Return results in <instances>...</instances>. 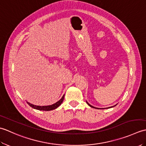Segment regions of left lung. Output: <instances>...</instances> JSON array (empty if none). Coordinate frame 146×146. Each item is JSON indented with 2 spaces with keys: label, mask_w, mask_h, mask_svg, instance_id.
<instances>
[{
  "label": "left lung",
  "mask_w": 146,
  "mask_h": 146,
  "mask_svg": "<svg viewBox=\"0 0 146 146\" xmlns=\"http://www.w3.org/2000/svg\"><path fill=\"white\" fill-rule=\"evenodd\" d=\"M86 103H87V104L89 105V106H90L91 107H92V108H95V107H93V106H92V105H90L88 103V102H86ZM110 108V107H109Z\"/></svg>",
  "instance_id": "obj_1"
}]
</instances>
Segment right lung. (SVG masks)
Listing matches in <instances>:
<instances>
[{"instance_id":"right-lung-1","label":"right lung","mask_w":146,"mask_h":146,"mask_svg":"<svg viewBox=\"0 0 146 146\" xmlns=\"http://www.w3.org/2000/svg\"><path fill=\"white\" fill-rule=\"evenodd\" d=\"M64 95L63 96V97H62V98L60 99V100L56 102V103H55L54 104H52L51 105H48V106H38V105H35L30 104V103H29V102H27V103L30 107H31L33 108H35V109H36V110L49 111V110H54V109H55V108H56L57 107L60 106L64 100Z\"/></svg>"}]
</instances>
